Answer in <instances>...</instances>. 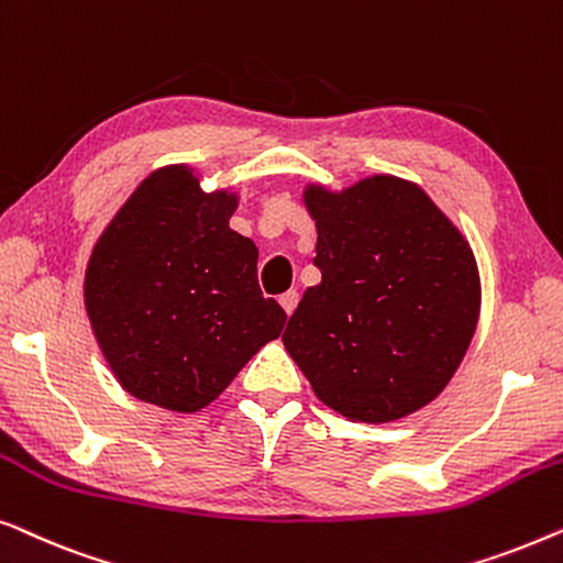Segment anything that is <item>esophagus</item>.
<instances>
[{
  "label": "esophagus",
  "mask_w": 563,
  "mask_h": 563,
  "mask_svg": "<svg viewBox=\"0 0 563 563\" xmlns=\"http://www.w3.org/2000/svg\"><path fill=\"white\" fill-rule=\"evenodd\" d=\"M297 302H299V295L295 289H289V291H284V295L279 297V305L284 307V312L287 314H291L297 310Z\"/></svg>",
  "instance_id": "1"
}]
</instances>
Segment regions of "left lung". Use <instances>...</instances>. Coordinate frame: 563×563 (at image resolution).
<instances>
[{"label":"left lung","instance_id":"obj_1","mask_svg":"<svg viewBox=\"0 0 563 563\" xmlns=\"http://www.w3.org/2000/svg\"><path fill=\"white\" fill-rule=\"evenodd\" d=\"M322 279L282 343L320 402L353 422H391L445 389L482 307L474 251L415 181L374 174L307 184Z\"/></svg>","mask_w":563,"mask_h":563}]
</instances>
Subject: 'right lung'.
I'll return each mask as SVG.
<instances>
[{"instance_id": "1", "label": "right lung", "mask_w": 563, "mask_h": 563, "mask_svg": "<svg viewBox=\"0 0 563 563\" xmlns=\"http://www.w3.org/2000/svg\"><path fill=\"white\" fill-rule=\"evenodd\" d=\"M187 164L137 184L91 249L84 307L120 387L172 412H199L279 338L258 249L230 228L238 191L199 187Z\"/></svg>"}]
</instances>
